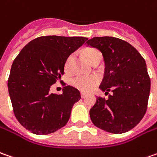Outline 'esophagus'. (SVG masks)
I'll list each match as a JSON object with an SVG mask.
<instances>
[{"label":"esophagus","mask_w":157,"mask_h":157,"mask_svg":"<svg viewBox=\"0 0 157 157\" xmlns=\"http://www.w3.org/2000/svg\"><path fill=\"white\" fill-rule=\"evenodd\" d=\"M86 96L87 95H86V93H81V98H85Z\"/></svg>","instance_id":"obj_1"}]
</instances>
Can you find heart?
<instances>
[{
    "label": "heart",
    "mask_w": 157,
    "mask_h": 157,
    "mask_svg": "<svg viewBox=\"0 0 157 157\" xmlns=\"http://www.w3.org/2000/svg\"><path fill=\"white\" fill-rule=\"evenodd\" d=\"M98 54H101L98 50H96L94 48H88L85 50V55L86 59L91 62V59ZM73 60V55L71 54L67 57L66 62H65V71L66 72H69L71 71V63ZM99 83V78L96 75H91V76H79L75 77L74 78H72L71 80V85L77 88L78 90L84 92H88L91 91Z\"/></svg>",
    "instance_id": "1"
}]
</instances>
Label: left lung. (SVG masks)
<instances>
[{
  "mask_svg": "<svg viewBox=\"0 0 157 157\" xmlns=\"http://www.w3.org/2000/svg\"><path fill=\"white\" fill-rule=\"evenodd\" d=\"M87 46L98 49L105 65L99 89L112 95L98 98L90 110L93 124L121 134L133 129L144 117L150 91V78L144 59L130 43L115 37H94Z\"/></svg>",
  "mask_w": 157,
  "mask_h": 157,
  "instance_id": "1",
  "label": "left lung"
}]
</instances>
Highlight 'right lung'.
I'll list each match as a JSON object with an SVG mask.
<instances>
[{
  "label": "right lung",
  "instance_id": "add662e5",
  "mask_svg": "<svg viewBox=\"0 0 157 157\" xmlns=\"http://www.w3.org/2000/svg\"><path fill=\"white\" fill-rule=\"evenodd\" d=\"M87 40L39 37L23 47L13 62L7 87L13 113L33 134L47 135L67 124L72 106L81 98L80 92L67 86L57 95L50 92V88L64 74L67 57Z\"/></svg>",
  "mask_w": 157,
  "mask_h": 157
}]
</instances>
